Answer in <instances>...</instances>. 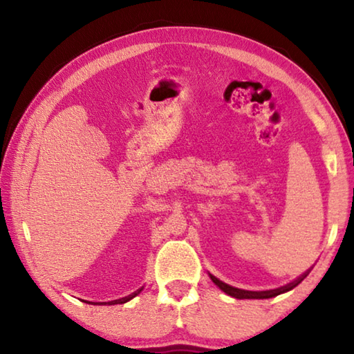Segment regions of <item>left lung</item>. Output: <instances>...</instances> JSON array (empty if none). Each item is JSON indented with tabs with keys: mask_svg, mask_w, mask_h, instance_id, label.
Listing matches in <instances>:
<instances>
[{
	"mask_svg": "<svg viewBox=\"0 0 354 354\" xmlns=\"http://www.w3.org/2000/svg\"><path fill=\"white\" fill-rule=\"evenodd\" d=\"M209 277H211L212 283H214L215 286L220 287V289L223 290V292L226 293V295H230V297H232V298H237V299H263V298H273V297L279 295V293H284V292L292 290L293 287H297L299 283H301V281H303L304 278L308 277V273H303L301 277L293 281V283L287 284V286H284V287H279V289H273V290H259V292L237 289V287H232V286H230V284L223 283V281H220L218 278H215L214 274H211V273H209Z\"/></svg>",
	"mask_w": 354,
	"mask_h": 354,
	"instance_id": "8db88e82",
	"label": "left lung"
}]
</instances>
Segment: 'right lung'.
<instances>
[{"label": "right lung", "mask_w": 354, "mask_h": 354, "mask_svg": "<svg viewBox=\"0 0 354 354\" xmlns=\"http://www.w3.org/2000/svg\"><path fill=\"white\" fill-rule=\"evenodd\" d=\"M142 292V289H139L137 292H134L133 295H129V297H124V298H120V299H115V301H109V304H115V303H127V301H129V299H133L136 295H139V293ZM103 304V303H101Z\"/></svg>", "instance_id": "1"}]
</instances>
